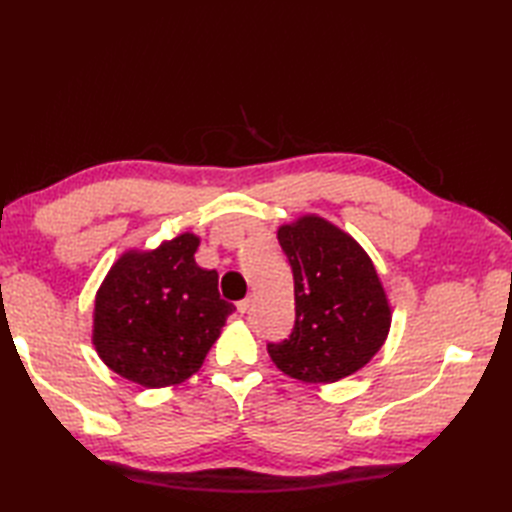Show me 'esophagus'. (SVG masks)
Wrapping results in <instances>:
<instances>
[{
	"label": "esophagus",
	"instance_id": "esophagus-1",
	"mask_svg": "<svg viewBox=\"0 0 512 512\" xmlns=\"http://www.w3.org/2000/svg\"><path fill=\"white\" fill-rule=\"evenodd\" d=\"M250 306H253V299L246 297V299H242V301L237 303V312H239V314H246V312L250 310Z\"/></svg>",
	"mask_w": 512,
	"mask_h": 512
}]
</instances>
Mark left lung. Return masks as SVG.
<instances>
[{
	"mask_svg": "<svg viewBox=\"0 0 512 512\" xmlns=\"http://www.w3.org/2000/svg\"><path fill=\"white\" fill-rule=\"evenodd\" d=\"M277 239L295 277V328L268 343L273 363L303 383L356 374L383 347L391 303L365 248L321 215L281 224Z\"/></svg>",
	"mask_w": 512,
	"mask_h": 512,
	"instance_id": "8db88e82",
	"label": "left lung"
}]
</instances>
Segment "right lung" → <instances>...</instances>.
<instances>
[{
  "label": "right lung",
  "mask_w": 512,
  "mask_h": 512,
  "mask_svg": "<svg viewBox=\"0 0 512 512\" xmlns=\"http://www.w3.org/2000/svg\"><path fill=\"white\" fill-rule=\"evenodd\" d=\"M200 237L180 233L151 250L132 248L96 290L92 343L101 361L149 389L173 387L202 367L233 303L217 273L195 264Z\"/></svg>",
  "instance_id": "right-lung-1"
}]
</instances>
